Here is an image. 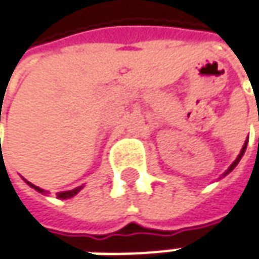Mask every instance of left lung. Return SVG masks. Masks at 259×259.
<instances>
[{
	"label": "left lung",
	"mask_w": 259,
	"mask_h": 259,
	"mask_svg": "<svg viewBox=\"0 0 259 259\" xmlns=\"http://www.w3.org/2000/svg\"><path fill=\"white\" fill-rule=\"evenodd\" d=\"M246 145H248V141H245V144H243L242 149H240V154H239V155H237V158H236V160L232 162V165H230V167H229V168H227V170H226V171L223 173V176H221V177L227 176L229 173H230V171H232V170H235V167L237 165V164H239V161L242 160V157H243V154H245V151H246Z\"/></svg>",
	"instance_id": "obj_1"
}]
</instances>
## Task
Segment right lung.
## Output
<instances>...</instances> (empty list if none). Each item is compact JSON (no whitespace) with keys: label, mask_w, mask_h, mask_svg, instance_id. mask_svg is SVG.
Wrapping results in <instances>:
<instances>
[{"label":"right lung","mask_w":259,"mask_h":259,"mask_svg":"<svg viewBox=\"0 0 259 259\" xmlns=\"http://www.w3.org/2000/svg\"><path fill=\"white\" fill-rule=\"evenodd\" d=\"M23 180L27 183V185H29V186H30V188H33L35 190H38L39 193H44V195H47V193H48L47 190L40 189V188H38V186L32 185V183H30V182H27L26 179H23ZM82 188H83V186H79V188H74V189H71V190H66V192H58V193H57V198H58V199H69V198H73L74 195H77V193L82 190Z\"/></svg>","instance_id":"add662e5"}]
</instances>
